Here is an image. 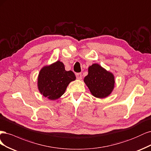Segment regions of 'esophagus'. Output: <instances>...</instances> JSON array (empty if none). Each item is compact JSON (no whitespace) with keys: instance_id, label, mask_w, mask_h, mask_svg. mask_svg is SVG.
<instances>
[{"instance_id":"34e87169","label":"esophagus","mask_w":151,"mask_h":151,"mask_svg":"<svg viewBox=\"0 0 151 151\" xmlns=\"http://www.w3.org/2000/svg\"><path fill=\"white\" fill-rule=\"evenodd\" d=\"M76 78H77V79L81 80V77H82L81 73H76Z\"/></svg>"}]
</instances>
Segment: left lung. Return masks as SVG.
I'll return each instance as SVG.
<instances>
[{"mask_svg": "<svg viewBox=\"0 0 151 151\" xmlns=\"http://www.w3.org/2000/svg\"><path fill=\"white\" fill-rule=\"evenodd\" d=\"M86 86L94 96L103 99L108 96L114 88V76L98 64L88 68V74L84 78Z\"/></svg>", "mask_w": 151, "mask_h": 151, "instance_id": "8db88e82", "label": "left lung"}]
</instances>
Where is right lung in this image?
Segmentation results:
<instances>
[{
  "instance_id": "right-lung-1",
  "label": "right lung",
  "mask_w": 151,
  "mask_h": 151,
  "mask_svg": "<svg viewBox=\"0 0 151 151\" xmlns=\"http://www.w3.org/2000/svg\"><path fill=\"white\" fill-rule=\"evenodd\" d=\"M75 79L74 73L66 71L64 64L58 61L41 70L37 80L38 89L44 96L56 100L64 94L68 85Z\"/></svg>"
}]
</instances>
